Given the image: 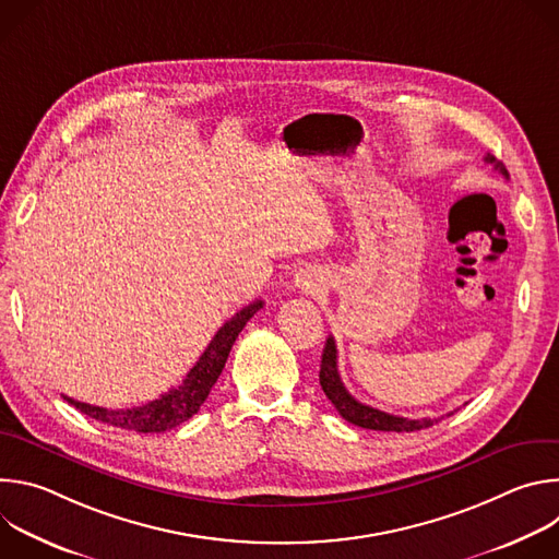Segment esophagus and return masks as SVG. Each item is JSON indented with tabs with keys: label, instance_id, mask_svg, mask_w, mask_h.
Instances as JSON below:
<instances>
[{
	"label": "esophagus",
	"instance_id": "1",
	"mask_svg": "<svg viewBox=\"0 0 559 559\" xmlns=\"http://www.w3.org/2000/svg\"><path fill=\"white\" fill-rule=\"evenodd\" d=\"M294 285H296V289H300V292H305V294H313V292L318 289V278H316V274L302 270V272L296 274Z\"/></svg>",
	"mask_w": 559,
	"mask_h": 559
}]
</instances>
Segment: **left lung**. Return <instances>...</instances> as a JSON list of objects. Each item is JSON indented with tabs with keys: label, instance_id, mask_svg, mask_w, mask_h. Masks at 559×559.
<instances>
[{
	"label": "left lung",
	"instance_id": "left-lung-1",
	"mask_svg": "<svg viewBox=\"0 0 559 559\" xmlns=\"http://www.w3.org/2000/svg\"><path fill=\"white\" fill-rule=\"evenodd\" d=\"M485 162L491 164L504 179H509L507 168L498 162L496 156L487 154ZM321 386L325 391V395L332 401V405L336 407V412L352 425L362 427V429H373V431H420L427 429L431 425H436L440 418H423V420H412V418H401V416H391L386 412L373 409L369 405L358 403L356 397L345 389L341 373H338V352H336V341L334 336L328 338L325 349H323V360H321ZM451 416V414H449Z\"/></svg>",
	"mask_w": 559,
	"mask_h": 559
}]
</instances>
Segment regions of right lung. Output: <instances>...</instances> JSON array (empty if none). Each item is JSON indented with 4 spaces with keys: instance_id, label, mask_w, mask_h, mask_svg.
Wrapping results in <instances>:
<instances>
[{
    "instance_id": "1",
    "label": "right lung",
    "mask_w": 559,
    "mask_h": 559,
    "mask_svg": "<svg viewBox=\"0 0 559 559\" xmlns=\"http://www.w3.org/2000/svg\"><path fill=\"white\" fill-rule=\"evenodd\" d=\"M263 307V300H254L241 311H236L229 321L214 334L197 365L188 371L183 382L168 393H164L156 401H150L141 407H130V409H104L95 407L88 403H79L72 401V397L63 395V401H68L72 407H76L82 414L117 427L126 431H136V433H162L168 429L179 427L188 418H192L201 405L205 403V397L214 382L218 380L225 360L229 356V349L236 341V336L241 334V330L248 325L250 318Z\"/></svg>"
}]
</instances>
